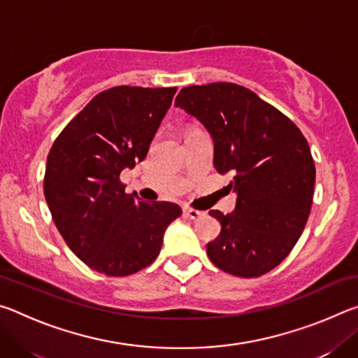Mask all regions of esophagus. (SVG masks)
Returning a JSON list of instances; mask_svg holds the SVG:
<instances>
[{"label": "esophagus", "instance_id": "esophagus-1", "mask_svg": "<svg viewBox=\"0 0 358 358\" xmlns=\"http://www.w3.org/2000/svg\"><path fill=\"white\" fill-rule=\"evenodd\" d=\"M185 215L189 217V220H194V221H197V220H201V217H203L205 216V211H199V210H194V208H185Z\"/></svg>", "mask_w": 358, "mask_h": 358}]
</instances>
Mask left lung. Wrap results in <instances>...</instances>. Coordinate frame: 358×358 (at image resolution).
Masks as SVG:
<instances>
[{
	"mask_svg": "<svg viewBox=\"0 0 358 358\" xmlns=\"http://www.w3.org/2000/svg\"><path fill=\"white\" fill-rule=\"evenodd\" d=\"M175 106L213 137L216 171L234 175L235 211H210L221 222L207 245L210 260L240 278L265 275L289 256L310 216L316 181L310 145L294 121L237 83L186 87Z\"/></svg>",
	"mask_w": 358,
	"mask_h": 358,
	"instance_id": "1",
	"label": "left lung"
}]
</instances>
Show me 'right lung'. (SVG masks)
Instances as JSON below:
<instances>
[{"label":"right lung","instance_id":"add662e5","mask_svg":"<svg viewBox=\"0 0 358 358\" xmlns=\"http://www.w3.org/2000/svg\"><path fill=\"white\" fill-rule=\"evenodd\" d=\"M177 87L121 85L101 92L72 118L47 156L44 196L71 251L99 273L128 276L157 257L172 202L126 194L120 173L143 161Z\"/></svg>","mask_w":358,"mask_h":358}]
</instances>
